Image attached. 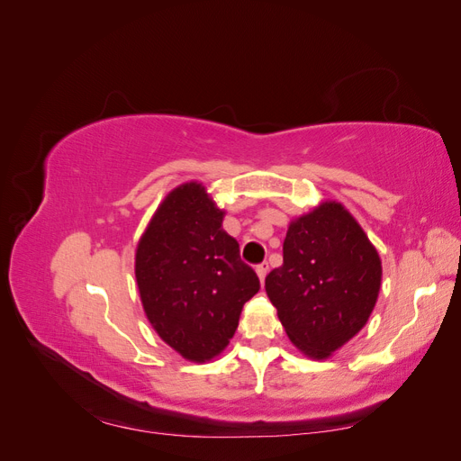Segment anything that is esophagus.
<instances>
[{
    "instance_id": "34e87169",
    "label": "esophagus",
    "mask_w": 461,
    "mask_h": 461,
    "mask_svg": "<svg viewBox=\"0 0 461 461\" xmlns=\"http://www.w3.org/2000/svg\"><path fill=\"white\" fill-rule=\"evenodd\" d=\"M256 273H258V276H259V281H261V285H263V281H265V276H267V273H269V263L267 261H263V263H259L258 267H256Z\"/></svg>"
}]
</instances>
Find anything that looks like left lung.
Listing matches in <instances>:
<instances>
[{
	"label": "left lung",
	"mask_w": 461,
	"mask_h": 461,
	"mask_svg": "<svg viewBox=\"0 0 461 461\" xmlns=\"http://www.w3.org/2000/svg\"><path fill=\"white\" fill-rule=\"evenodd\" d=\"M381 258L339 202H323L290 222L283 265L265 290L290 342L325 359L364 329L381 290Z\"/></svg>",
	"instance_id": "8db88e82"
}]
</instances>
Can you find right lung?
Returning a JSON list of instances; mask_svg holds the SVG:
<instances>
[{"label":"right lung","instance_id":"obj_1","mask_svg":"<svg viewBox=\"0 0 461 461\" xmlns=\"http://www.w3.org/2000/svg\"><path fill=\"white\" fill-rule=\"evenodd\" d=\"M225 212L205 186L167 194L136 248V283L146 317L163 342L203 364L225 350L244 303L259 290L256 271L222 230Z\"/></svg>","mask_w":461,"mask_h":461}]
</instances>
